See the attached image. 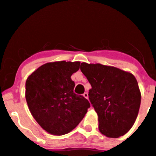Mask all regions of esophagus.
<instances>
[{
	"mask_svg": "<svg viewBox=\"0 0 156 156\" xmlns=\"http://www.w3.org/2000/svg\"><path fill=\"white\" fill-rule=\"evenodd\" d=\"M83 96L84 97H85L86 99H88V98H89V95H88V93H87V92H85V93H84L83 94Z\"/></svg>",
	"mask_w": 156,
	"mask_h": 156,
	"instance_id": "obj_1",
	"label": "esophagus"
}]
</instances>
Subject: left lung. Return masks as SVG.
<instances>
[{"mask_svg": "<svg viewBox=\"0 0 156 156\" xmlns=\"http://www.w3.org/2000/svg\"><path fill=\"white\" fill-rule=\"evenodd\" d=\"M80 70L91 86L89 98L98 115L99 132L111 138L126 134L136 121L141 102L135 77L101 64L83 62Z\"/></svg>", "mask_w": 156, "mask_h": 156, "instance_id": "8db88e82", "label": "left lung"}]
</instances>
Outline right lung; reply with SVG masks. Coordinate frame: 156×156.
I'll return each instance as SVG.
<instances>
[{
  "label": "right lung",
  "mask_w": 156,
  "mask_h": 156,
  "mask_svg": "<svg viewBox=\"0 0 156 156\" xmlns=\"http://www.w3.org/2000/svg\"><path fill=\"white\" fill-rule=\"evenodd\" d=\"M80 62L44 64L27 78L25 98L32 115L45 131L63 135L82 121L90 103L73 92L71 76L79 70Z\"/></svg>",
  "instance_id": "add662e5"
}]
</instances>
